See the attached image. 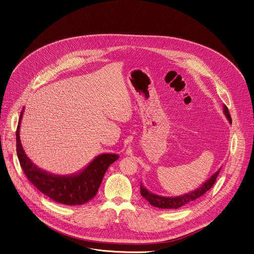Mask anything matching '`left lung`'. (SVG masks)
Returning <instances> with one entry per match:
<instances>
[{
  "instance_id": "left-lung-1",
  "label": "left lung",
  "mask_w": 254,
  "mask_h": 254,
  "mask_svg": "<svg viewBox=\"0 0 254 254\" xmlns=\"http://www.w3.org/2000/svg\"><path fill=\"white\" fill-rule=\"evenodd\" d=\"M223 114L225 115L228 122L231 124L232 120H231L229 111H228L226 105H223ZM220 170H221V168L216 173H214L207 181H205L202 185H200V187H198L194 191H191L184 195H180V196H176V197L160 196V195L150 192L141 183H140V194L154 207L161 208V209H178L180 207L186 205L187 203H189L191 201L198 199L203 194H205L207 191H209L211 189V187L215 184L216 178L219 175Z\"/></svg>"
}]
</instances>
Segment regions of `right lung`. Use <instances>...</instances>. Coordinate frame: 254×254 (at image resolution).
<instances>
[{
	"instance_id": "obj_1",
	"label": "right lung",
	"mask_w": 254,
	"mask_h": 254,
	"mask_svg": "<svg viewBox=\"0 0 254 254\" xmlns=\"http://www.w3.org/2000/svg\"><path fill=\"white\" fill-rule=\"evenodd\" d=\"M24 114L21 113L17 132V155L20 165L30 182L41 193L53 201L64 205H82L97 193L102 178L114 162L117 154H101L95 157L85 168L70 175H55L36 166L25 154L20 139V126Z\"/></svg>"
}]
</instances>
